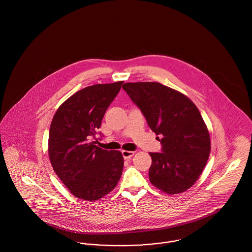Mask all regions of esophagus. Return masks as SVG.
<instances>
[{
	"label": "esophagus",
	"instance_id": "1",
	"mask_svg": "<svg viewBox=\"0 0 252 252\" xmlns=\"http://www.w3.org/2000/svg\"><path fill=\"white\" fill-rule=\"evenodd\" d=\"M122 155L124 157V158H129L134 155L133 151H126V150H123L122 151Z\"/></svg>",
	"mask_w": 252,
	"mask_h": 252
}]
</instances>
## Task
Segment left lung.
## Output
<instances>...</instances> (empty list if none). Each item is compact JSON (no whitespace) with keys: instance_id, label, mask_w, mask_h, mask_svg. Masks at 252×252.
I'll use <instances>...</instances> for the list:
<instances>
[{"instance_id":"8db88e82","label":"left lung","mask_w":252,"mask_h":252,"mask_svg":"<svg viewBox=\"0 0 252 252\" xmlns=\"http://www.w3.org/2000/svg\"><path fill=\"white\" fill-rule=\"evenodd\" d=\"M123 89L161 144L160 153H149L150 182L169 194L188 190L211 151L210 134L198 108L187 96L158 82L125 83Z\"/></svg>"}]
</instances>
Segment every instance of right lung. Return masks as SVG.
I'll list each match as a JSON object with an SVG mask.
<instances>
[{
    "label": "right lung",
    "instance_id": "right-lung-1",
    "mask_svg": "<svg viewBox=\"0 0 252 252\" xmlns=\"http://www.w3.org/2000/svg\"><path fill=\"white\" fill-rule=\"evenodd\" d=\"M123 83L82 89L58 108L51 123L48 152L52 166L78 198L98 200L111 192L120 180L124 167L122 153L102 149L93 139Z\"/></svg>",
    "mask_w": 252,
    "mask_h": 252
}]
</instances>
